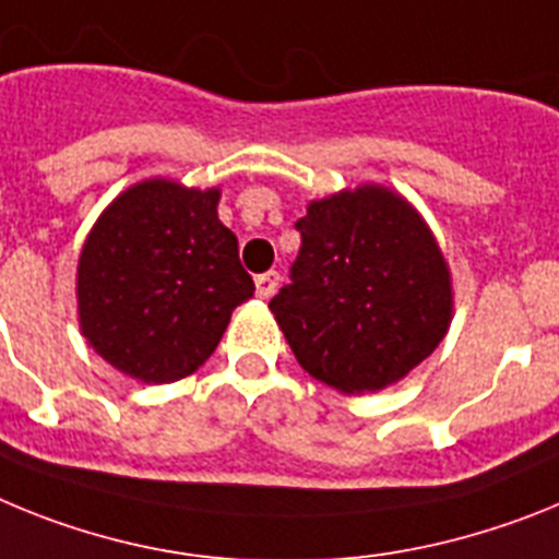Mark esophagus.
<instances>
[{
    "label": "esophagus",
    "mask_w": 559,
    "mask_h": 559,
    "mask_svg": "<svg viewBox=\"0 0 559 559\" xmlns=\"http://www.w3.org/2000/svg\"><path fill=\"white\" fill-rule=\"evenodd\" d=\"M278 281H281V275L275 273V270L259 275V278H255V295H259V298H270V295L278 289Z\"/></svg>",
    "instance_id": "obj_1"
}]
</instances>
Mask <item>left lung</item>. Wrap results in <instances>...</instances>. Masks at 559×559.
Instances as JSON below:
<instances>
[{
    "mask_svg": "<svg viewBox=\"0 0 559 559\" xmlns=\"http://www.w3.org/2000/svg\"><path fill=\"white\" fill-rule=\"evenodd\" d=\"M300 252L270 312L295 360L340 394L405 380L453 320V275L433 230L377 182L312 199Z\"/></svg>",
    "mask_w": 559,
    "mask_h": 559,
    "instance_id": "1",
    "label": "left lung"
}]
</instances>
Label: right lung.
<instances>
[{"mask_svg":"<svg viewBox=\"0 0 559 559\" xmlns=\"http://www.w3.org/2000/svg\"><path fill=\"white\" fill-rule=\"evenodd\" d=\"M219 188L143 179L111 199L78 255V326L95 352L145 385L177 382L219 346L252 298Z\"/></svg>","mask_w":559,"mask_h":559,"instance_id":"obj_1","label":"right lung"}]
</instances>
